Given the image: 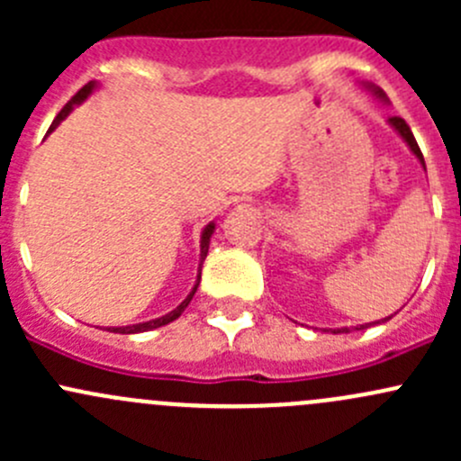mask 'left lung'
Listing matches in <instances>:
<instances>
[{"mask_svg":"<svg viewBox=\"0 0 461 461\" xmlns=\"http://www.w3.org/2000/svg\"><path fill=\"white\" fill-rule=\"evenodd\" d=\"M375 93H376V95H379V97H384V93H381V91H375ZM388 122L393 124L394 129H397V133H399V136H402L403 140L408 142V147H411V151L415 153V156L420 158V162H421V165H424V156H421V149H420V144H417L415 136H412L411 127H408V124H406V120H403V118H397V115H393V118H390ZM388 319H390V317H388ZM384 321H385V319H384ZM364 328H366V325H359V328H355V330H364ZM332 332H334V334L350 332V328H337V330H332Z\"/></svg>","mask_w":461,"mask_h":461,"instance_id":"1","label":"left lung"}]
</instances>
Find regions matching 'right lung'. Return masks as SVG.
Instances as JSON below:
<instances>
[{
  "label": "right lung",
  "mask_w": 461,
  "mask_h": 461,
  "mask_svg": "<svg viewBox=\"0 0 461 461\" xmlns=\"http://www.w3.org/2000/svg\"><path fill=\"white\" fill-rule=\"evenodd\" d=\"M93 82H88V85H85L80 88V91L76 93V95L71 97V100L67 102V104H64V109L59 111L58 115H55V120H53V124H50V129H49V133L53 131L55 127H58L59 122H62L64 118H67L68 113H71V109L76 104H80V102H85L88 95H91V91H93ZM212 234H213V222H209L207 227H204L203 230V236H201V265H203V260H204V257H207V249H209V239H212ZM198 283H201V269H198V281H196V285H194V290L189 292V296L187 299L183 301V303L178 305V308L176 310H171L169 314H165V317H160V319H153V321H147V323H136V325H122V328H109V332H118V334H138V332H147V330H153V328H160V325H167V323H171V321H176L180 317V314L185 312V308H187L189 305V301L194 299V294H196V290H198Z\"/></svg>",
  "instance_id": "obj_1"
}]
</instances>
